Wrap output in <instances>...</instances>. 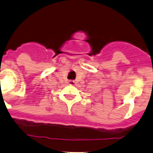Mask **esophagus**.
<instances>
[{
    "mask_svg": "<svg viewBox=\"0 0 153 153\" xmlns=\"http://www.w3.org/2000/svg\"><path fill=\"white\" fill-rule=\"evenodd\" d=\"M68 84H69L70 85H74V84H75V82H74V80H69V82H68Z\"/></svg>",
    "mask_w": 153,
    "mask_h": 153,
    "instance_id": "1",
    "label": "esophagus"
}]
</instances>
